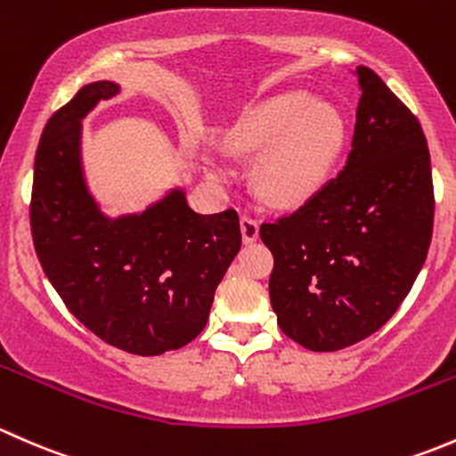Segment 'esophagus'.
Masks as SVG:
<instances>
[{
	"mask_svg": "<svg viewBox=\"0 0 456 456\" xmlns=\"http://www.w3.org/2000/svg\"><path fill=\"white\" fill-rule=\"evenodd\" d=\"M241 237L243 243H252L259 239V224H256L250 215H243L241 217Z\"/></svg>",
	"mask_w": 456,
	"mask_h": 456,
	"instance_id": "obj_1",
	"label": "esophagus"
}]
</instances>
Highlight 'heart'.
I'll list each match as a JSON object with an SVG mask.
<instances>
[{
  "label": "heart",
  "instance_id": "obj_1",
  "mask_svg": "<svg viewBox=\"0 0 456 456\" xmlns=\"http://www.w3.org/2000/svg\"><path fill=\"white\" fill-rule=\"evenodd\" d=\"M340 110L305 89H289L250 107L228 129L226 147L256 156L255 186L276 206L312 200L330 180L345 147Z\"/></svg>",
  "mask_w": 456,
  "mask_h": 456
}]
</instances>
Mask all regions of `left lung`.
Returning <instances> with one entry per match:
<instances>
[{
	"label": "left lung",
	"mask_w": 456,
	"mask_h": 456,
	"mask_svg": "<svg viewBox=\"0 0 456 456\" xmlns=\"http://www.w3.org/2000/svg\"><path fill=\"white\" fill-rule=\"evenodd\" d=\"M346 164L297 213L263 224L274 255L270 300L305 349L338 351L375 333L408 297L433 237L430 153L419 120L373 69Z\"/></svg>",
	"instance_id": "8db88e82"
}]
</instances>
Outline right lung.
<instances>
[{
	"label": "right lung",
	"mask_w": 456,
	"mask_h": 456,
	"mask_svg": "<svg viewBox=\"0 0 456 456\" xmlns=\"http://www.w3.org/2000/svg\"><path fill=\"white\" fill-rule=\"evenodd\" d=\"M94 81L61 107L35 158L30 226L37 256L69 312L107 345L159 355L206 327L215 289L241 248L234 210L200 215L173 186L147 208L111 217L89 191L83 120L118 96Z\"/></svg>",
	"instance_id": "1"
}]
</instances>
